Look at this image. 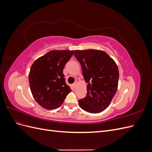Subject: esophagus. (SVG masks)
I'll use <instances>...</instances> for the list:
<instances>
[{"label":"esophagus","mask_w":152,"mask_h":152,"mask_svg":"<svg viewBox=\"0 0 152 152\" xmlns=\"http://www.w3.org/2000/svg\"><path fill=\"white\" fill-rule=\"evenodd\" d=\"M77 84H78V83H77V82H75V83L73 84V87H75H75H76V86H77Z\"/></svg>","instance_id":"esophagus-1"}]
</instances>
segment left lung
<instances>
[{"instance_id":"obj_1","label":"left lung","mask_w":152,"mask_h":152,"mask_svg":"<svg viewBox=\"0 0 152 152\" xmlns=\"http://www.w3.org/2000/svg\"><path fill=\"white\" fill-rule=\"evenodd\" d=\"M74 55L80 62L87 82V95L79 99L80 108L91 113H98L107 108L115 94L119 72L117 64L102 50H75Z\"/></svg>"}]
</instances>
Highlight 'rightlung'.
<instances>
[{"label":"right lung","instance_id":"right-lung-1","mask_svg":"<svg viewBox=\"0 0 152 152\" xmlns=\"http://www.w3.org/2000/svg\"><path fill=\"white\" fill-rule=\"evenodd\" d=\"M74 50H52L32 64L28 75L31 94L47 110L59 108L72 91L65 83L63 70Z\"/></svg>","mask_w":152,"mask_h":152}]
</instances>
